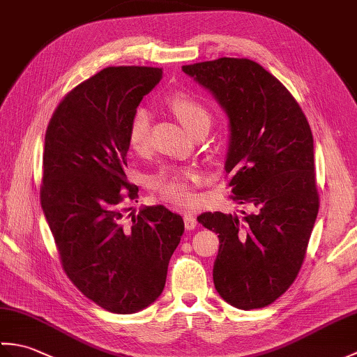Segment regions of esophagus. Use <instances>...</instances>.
<instances>
[{"label": "esophagus", "instance_id": "1", "mask_svg": "<svg viewBox=\"0 0 357 357\" xmlns=\"http://www.w3.org/2000/svg\"><path fill=\"white\" fill-rule=\"evenodd\" d=\"M184 224H185L187 230H193L195 227L198 225V221H196V218L192 213H185L184 215Z\"/></svg>", "mask_w": 357, "mask_h": 357}]
</instances>
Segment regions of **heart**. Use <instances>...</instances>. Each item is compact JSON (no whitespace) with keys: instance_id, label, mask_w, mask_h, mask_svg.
I'll use <instances>...</instances> for the list:
<instances>
[{"instance_id":"1","label":"heart","mask_w":357,"mask_h":357,"mask_svg":"<svg viewBox=\"0 0 357 357\" xmlns=\"http://www.w3.org/2000/svg\"><path fill=\"white\" fill-rule=\"evenodd\" d=\"M169 109L174 113L181 124L192 135L201 128H208L211 113L199 100L188 93H174L167 101ZM151 115L146 109H138L128 126L127 141L135 151H141L149 146ZM201 174L195 170H164L151 179V190L162 201L174 207H187L193 201V184L199 183Z\"/></svg>"}]
</instances>
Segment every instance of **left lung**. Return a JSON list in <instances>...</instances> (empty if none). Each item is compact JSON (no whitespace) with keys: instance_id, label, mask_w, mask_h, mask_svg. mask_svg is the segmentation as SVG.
<instances>
[{"instance_id":"left-lung-1","label":"left lung","mask_w":357,"mask_h":357,"mask_svg":"<svg viewBox=\"0 0 357 357\" xmlns=\"http://www.w3.org/2000/svg\"><path fill=\"white\" fill-rule=\"evenodd\" d=\"M183 72L229 116L231 199L252 207L242 218L198 216L221 244L215 288L236 308L267 307L298 276L319 210L312 128L282 82L252 59L219 58Z\"/></svg>"}]
</instances>
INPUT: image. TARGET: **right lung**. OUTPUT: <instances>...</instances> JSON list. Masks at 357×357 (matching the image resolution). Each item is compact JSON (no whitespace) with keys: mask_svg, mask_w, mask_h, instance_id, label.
Returning a JSON list of instances; mask_svg holds the SVG:
<instances>
[{"mask_svg":"<svg viewBox=\"0 0 357 357\" xmlns=\"http://www.w3.org/2000/svg\"><path fill=\"white\" fill-rule=\"evenodd\" d=\"M161 78L158 67L102 69L64 96L45 132L41 207L61 265L86 298L118 314L161 296L184 233L164 206L128 216L123 206L138 198L126 176L128 126Z\"/></svg>","mask_w":357,"mask_h":357,"instance_id":"right-lung-1","label":"right lung"}]
</instances>
